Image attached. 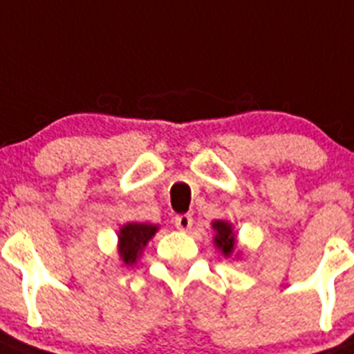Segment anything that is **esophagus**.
Wrapping results in <instances>:
<instances>
[{
    "label": "esophagus",
    "mask_w": 354,
    "mask_h": 354,
    "mask_svg": "<svg viewBox=\"0 0 354 354\" xmlns=\"http://www.w3.org/2000/svg\"><path fill=\"white\" fill-rule=\"evenodd\" d=\"M174 224H176L178 230L187 232V230H190V226H192V217H190L189 214H180L174 217Z\"/></svg>",
    "instance_id": "obj_1"
}]
</instances>
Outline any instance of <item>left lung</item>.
<instances>
[{
    "label": "left lung",
    "instance_id": "1",
    "mask_svg": "<svg viewBox=\"0 0 354 354\" xmlns=\"http://www.w3.org/2000/svg\"><path fill=\"white\" fill-rule=\"evenodd\" d=\"M214 230L217 232V235L214 239L215 245L228 257L233 251V245H235V235H233L232 224L224 223V221H215Z\"/></svg>",
    "mask_w": 354,
    "mask_h": 354
}]
</instances>
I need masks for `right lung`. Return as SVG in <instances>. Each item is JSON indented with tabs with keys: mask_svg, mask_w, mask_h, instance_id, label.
Segmentation results:
<instances>
[{
	"mask_svg": "<svg viewBox=\"0 0 354 354\" xmlns=\"http://www.w3.org/2000/svg\"><path fill=\"white\" fill-rule=\"evenodd\" d=\"M156 226L146 223H130L119 232V254L126 266H133L147 241L155 235Z\"/></svg>",
	"mask_w": 354,
	"mask_h": 354,
	"instance_id": "obj_1",
	"label": "right lung"
}]
</instances>
